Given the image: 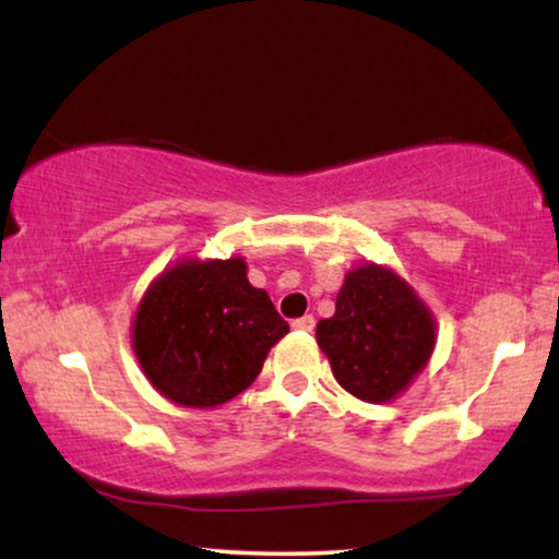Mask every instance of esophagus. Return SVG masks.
Wrapping results in <instances>:
<instances>
[{"label":"esophagus","mask_w":559,"mask_h":559,"mask_svg":"<svg viewBox=\"0 0 559 559\" xmlns=\"http://www.w3.org/2000/svg\"><path fill=\"white\" fill-rule=\"evenodd\" d=\"M293 328L299 330V333H312L314 318H312V314H305V318H297V320H293Z\"/></svg>","instance_id":"obj_1"}]
</instances>
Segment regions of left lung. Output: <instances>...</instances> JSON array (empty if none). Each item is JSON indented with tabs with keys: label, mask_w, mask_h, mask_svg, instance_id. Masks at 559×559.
<instances>
[{
	"label": "left lung",
	"mask_w": 559,
	"mask_h": 559,
	"mask_svg": "<svg viewBox=\"0 0 559 559\" xmlns=\"http://www.w3.org/2000/svg\"><path fill=\"white\" fill-rule=\"evenodd\" d=\"M314 337L347 393L388 403L426 368L436 322L406 280L368 262L345 274L335 314L318 322Z\"/></svg>",
	"instance_id": "obj_1"
}]
</instances>
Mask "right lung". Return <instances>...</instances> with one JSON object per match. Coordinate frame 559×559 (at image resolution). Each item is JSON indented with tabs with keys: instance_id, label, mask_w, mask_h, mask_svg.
<instances>
[{
	"instance_id": "right-lung-1",
	"label": "right lung",
	"mask_w": 559,
	"mask_h": 559,
	"mask_svg": "<svg viewBox=\"0 0 559 559\" xmlns=\"http://www.w3.org/2000/svg\"><path fill=\"white\" fill-rule=\"evenodd\" d=\"M289 325L247 280L241 257L183 260L151 282L133 320V353L168 401L214 408L254 383Z\"/></svg>"
}]
</instances>
